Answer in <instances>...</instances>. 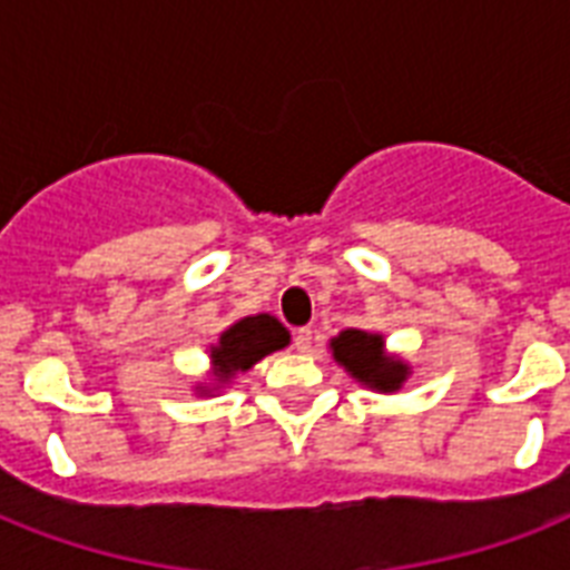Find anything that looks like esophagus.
<instances>
[{
    "mask_svg": "<svg viewBox=\"0 0 570 570\" xmlns=\"http://www.w3.org/2000/svg\"><path fill=\"white\" fill-rule=\"evenodd\" d=\"M293 346L298 348V352H311L313 348V331L311 328H298L293 334Z\"/></svg>",
    "mask_w": 570,
    "mask_h": 570,
    "instance_id": "obj_1",
    "label": "esophagus"
}]
</instances>
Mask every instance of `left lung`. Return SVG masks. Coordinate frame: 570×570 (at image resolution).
<instances>
[{
  "label": "left lung",
  "mask_w": 570,
  "mask_h": 570,
  "mask_svg": "<svg viewBox=\"0 0 570 570\" xmlns=\"http://www.w3.org/2000/svg\"><path fill=\"white\" fill-rule=\"evenodd\" d=\"M334 357L346 366L357 381L370 387H379L384 393L399 390L405 381L407 366L384 355V340L379 334H364V331H343L337 340H331Z\"/></svg>",
  "instance_id": "obj_1"
}]
</instances>
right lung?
<instances>
[{
  "label": "right lung",
  "mask_w": 570,
  "mask_h": 570,
  "mask_svg": "<svg viewBox=\"0 0 570 570\" xmlns=\"http://www.w3.org/2000/svg\"><path fill=\"white\" fill-rule=\"evenodd\" d=\"M289 343V331L268 313L245 316L236 325L224 331L218 346L213 348V364L218 379L227 381L236 373H245L266 355L284 348Z\"/></svg>",
  "instance_id": "add662e5"
}]
</instances>
